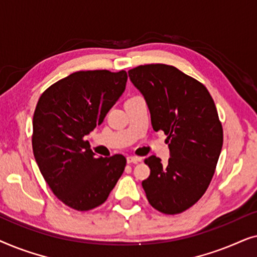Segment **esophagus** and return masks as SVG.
<instances>
[{
    "label": "esophagus",
    "mask_w": 257,
    "mask_h": 257,
    "mask_svg": "<svg viewBox=\"0 0 257 257\" xmlns=\"http://www.w3.org/2000/svg\"><path fill=\"white\" fill-rule=\"evenodd\" d=\"M126 160H127V164H137V163H139V161H142V158L130 156L126 158Z\"/></svg>",
    "instance_id": "esophagus-1"
}]
</instances>
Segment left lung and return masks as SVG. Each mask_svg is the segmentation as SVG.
<instances>
[{
	"label": "left lung",
	"instance_id": "left-lung-1",
	"mask_svg": "<svg viewBox=\"0 0 257 257\" xmlns=\"http://www.w3.org/2000/svg\"><path fill=\"white\" fill-rule=\"evenodd\" d=\"M143 93L156 132L164 131L170 159H145L150 177L142 182L153 208L164 214L185 212L205 194L223 143L216 106L202 83L166 64L139 65L128 71Z\"/></svg>",
	"mask_w": 257,
	"mask_h": 257
}]
</instances>
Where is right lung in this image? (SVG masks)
<instances>
[{
	"mask_svg": "<svg viewBox=\"0 0 257 257\" xmlns=\"http://www.w3.org/2000/svg\"><path fill=\"white\" fill-rule=\"evenodd\" d=\"M124 70L77 71L42 93L33 119V151L52 193L70 208L106 201L126 166L121 154L97 158L84 137L103 122L125 91Z\"/></svg>",
	"mask_w": 257,
	"mask_h": 257,
	"instance_id": "1",
	"label": "right lung"
}]
</instances>
